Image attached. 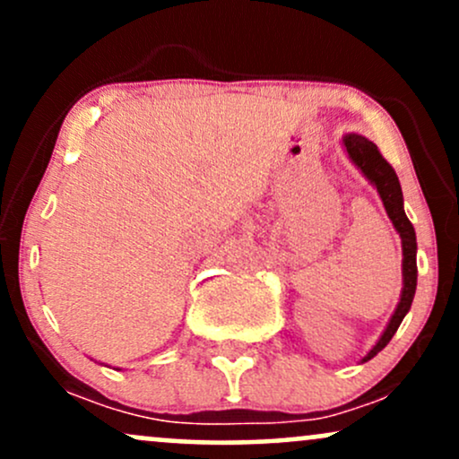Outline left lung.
<instances>
[{
  "instance_id": "1",
  "label": "left lung",
  "mask_w": 459,
  "mask_h": 459,
  "mask_svg": "<svg viewBox=\"0 0 459 459\" xmlns=\"http://www.w3.org/2000/svg\"><path fill=\"white\" fill-rule=\"evenodd\" d=\"M343 146L350 155V160L356 163L358 170L365 175L371 186L377 189L380 194L384 209H386L388 218L397 230L399 237H402V250H403V289H402V298H399L397 308H394L391 321H388L386 330L380 336L373 350L362 358V362L371 360L377 351H382L384 347L388 345V341L393 339V334L397 332L399 324H402L405 313H408L410 307H412L414 299V291H416V233L414 226L408 220V215L403 212V194H402V186H399V178L394 175L393 166L382 157V152L377 151V146L373 144L371 140L362 138L358 134H347L343 138Z\"/></svg>"
}]
</instances>
